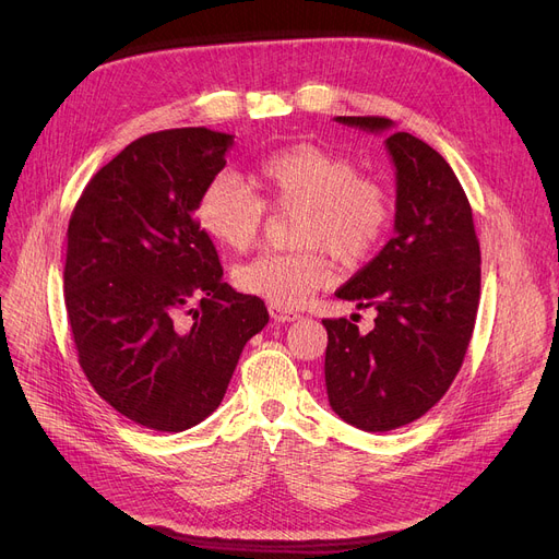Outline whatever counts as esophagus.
Returning a JSON list of instances; mask_svg holds the SVG:
<instances>
[{
    "mask_svg": "<svg viewBox=\"0 0 559 559\" xmlns=\"http://www.w3.org/2000/svg\"><path fill=\"white\" fill-rule=\"evenodd\" d=\"M270 314L278 324H285V321H297L301 314L295 310H287V308H278V306H270Z\"/></svg>",
    "mask_w": 559,
    "mask_h": 559,
    "instance_id": "34e87169",
    "label": "esophagus"
}]
</instances>
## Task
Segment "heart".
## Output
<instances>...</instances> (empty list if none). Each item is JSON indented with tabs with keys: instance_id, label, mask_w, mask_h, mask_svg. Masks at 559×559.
<instances>
[{
	"instance_id": "obj_1",
	"label": "heart",
	"mask_w": 559,
	"mask_h": 559,
	"mask_svg": "<svg viewBox=\"0 0 559 559\" xmlns=\"http://www.w3.org/2000/svg\"><path fill=\"white\" fill-rule=\"evenodd\" d=\"M251 186L222 171L197 203L199 226L233 251L255 245L264 205L299 213L292 253H262L235 272V285L278 308H299L333 276V260L360 264L385 242L392 226L388 188L358 176L354 158L317 144H292L264 156L251 171Z\"/></svg>"
}]
</instances>
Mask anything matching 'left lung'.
I'll return each mask as SVG.
<instances>
[{"instance_id": "left-lung-1", "label": "left lung", "mask_w": 559, "mask_h": 559, "mask_svg": "<svg viewBox=\"0 0 559 559\" xmlns=\"http://www.w3.org/2000/svg\"><path fill=\"white\" fill-rule=\"evenodd\" d=\"M385 135L396 174L394 238L335 295L373 308V331L324 319L333 413L367 432L424 417L447 394L472 340L480 299V245L451 165L385 117H335Z\"/></svg>"}]
</instances>
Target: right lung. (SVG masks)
I'll use <instances>...</instances> for the list:
<instances>
[{"label": "right lung", "instance_id": "1", "mask_svg": "<svg viewBox=\"0 0 559 559\" xmlns=\"http://www.w3.org/2000/svg\"><path fill=\"white\" fill-rule=\"evenodd\" d=\"M228 133L131 142L85 186L68 226L66 308L95 392L138 426L181 432L219 407L245 344L270 321L240 295L194 211Z\"/></svg>", "mask_w": 559, "mask_h": 559}]
</instances>
